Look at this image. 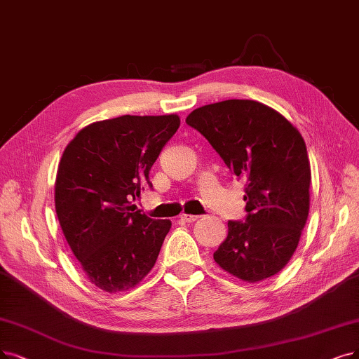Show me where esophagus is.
<instances>
[{
  "label": "esophagus",
  "instance_id": "1",
  "mask_svg": "<svg viewBox=\"0 0 359 359\" xmlns=\"http://www.w3.org/2000/svg\"><path fill=\"white\" fill-rule=\"evenodd\" d=\"M180 218H181V221H184V222H194V221L198 219L197 215H190V213H181Z\"/></svg>",
  "mask_w": 359,
  "mask_h": 359
}]
</instances>
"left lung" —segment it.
<instances>
[{"instance_id": "obj_1", "label": "left lung", "mask_w": 359, "mask_h": 359, "mask_svg": "<svg viewBox=\"0 0 359 359\" xmlns=\"http://www.w3.org/2000/svg\"><path fill=\"white\" fill-rule=\"evenodd\" d=\"M246 182V222L229 221L213 259L246 283L276 276L293 256L309 213L311 165L297 128L255 100H225L187 119Z\"/></svg>"}]
</instances>
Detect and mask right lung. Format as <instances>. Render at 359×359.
Returning <instances> with one entry per match:
<instances>
[{
  "instance_id": "1",
  "label": "right lung",
  "mask_w": 359,
  "mask_h": 359,
  "mask_svg": "<svg viewBox=\"0 0 359 359\" xmlns=\"http://www.w3.org/2000/svg\"><path fill=\"white\" fill-rule=\"evenodd\" d=\"M178 114L94 122L66 146L54 184L55 213L88 280L107 293L134 289L154 266L169 219L131 200L153 187L149 170L180 128Z\"/></svg>"
}]
</instances>
